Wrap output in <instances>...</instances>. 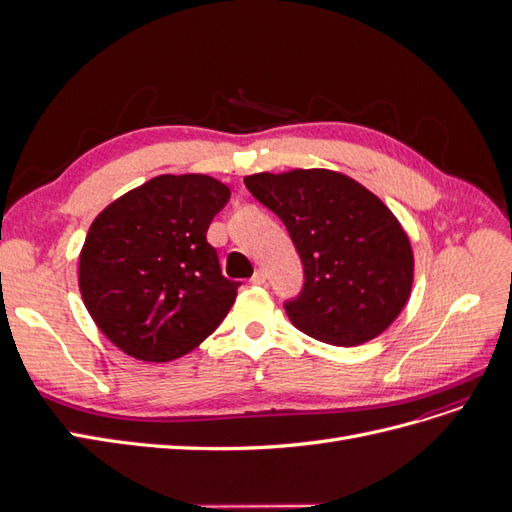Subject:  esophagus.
Segmentation results:
<instances>
[{"label": "esophagus", "instance_id": "1", "mask_svg": "<svg viewBox=\"0 0 512 512\" xmlns=\"http://www.w3.org/2000/svg\"><path fill=\"white\" fill-rule=\"evenodd\" d=\"M254 286H262V284H265L267 282V275H265V271H256L254 275H252V280H250Z\"/></svg>", "mask_w": 512, "mask_h": 512}]
</instances>
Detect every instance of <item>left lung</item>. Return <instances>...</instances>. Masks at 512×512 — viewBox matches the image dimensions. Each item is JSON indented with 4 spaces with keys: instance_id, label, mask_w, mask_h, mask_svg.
<instances>
[{
    "instance_id": "left-lung-1",
    "label": "left lung",
    "mask_w": 512,
    "mask_h": 512,
    "mask_svg": "<svg viewBox=\"0 0 512 512\" xmlns=\"http://www.w3.org/2000/svg\"><path fill=\"white\" fill-rule=\"evenodd\" d=\"M245 185L284 222L303 262V288L284 301L294 327L333 346H359L389 327L410 297L414 258L378 196L324 168L258 173Z\"/></svg>"
}]
</instances>
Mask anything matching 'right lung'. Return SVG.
Here are the masks:
<instances>
[{"mask_svg": "<svg viewBox=\"0 0 512 512\" xmlns=\"http://www.w3.org/2000/svg\"><path fill=\"white\" fill-rule=\"evenodd\" d=\"M230 190L207 175H160L91 224L79 286L98 329L138 361L194 350L226 318L241 282L222 275L207 241Z\"/></svg>", "mask_w": 512, "mask_h": 512, "instance_id": "add662e5", "label": "right lung"}]
</instances>
